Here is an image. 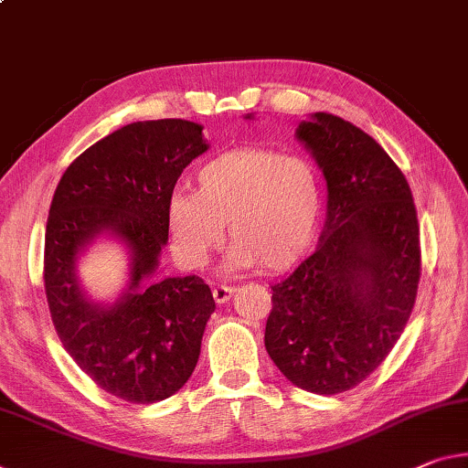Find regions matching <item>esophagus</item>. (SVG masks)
<instances>
[{
	"label": "esophagus",
	"instance_id": "obj_1",
	"mask_svg": "<svg viewBox=\"0 0 468 468\" xmlns=\"http://www.w3.org/2000/svg\"><path fill=\"white\" fill-rule=\"evenodd\" d=\"M233 293H235V287H231V285H217L212 289V295H214V300H217V303L229 302L233 298Z\"/></svg>",
	"mask_w": 468,
	"mask_h": 468
}]
</instances>
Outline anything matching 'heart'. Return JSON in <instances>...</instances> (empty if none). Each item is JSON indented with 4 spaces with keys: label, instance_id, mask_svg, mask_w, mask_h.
<instances>
[{
    "label": "heart",
    "instance_id": "1",
    "mask_svg": "<svg viewBox=\"0 0 468 468\" xmlns=\"http://www.w3.org/2000/svg\"><path fill=\"white\" fill-rule=\"evenodd\" d=\"M194 194L168 204L170 246L181 266L199 271L233 243L227 269L283 272L306 254L321 218L323 194L313 162L264 147H239L197 168Z\"/></svg>",
    "mask_w": 468,
    "mask_h": 468
}]
</instances>
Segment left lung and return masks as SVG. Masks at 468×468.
I'll list each match as a JSON object with an SVG mask.
<instances>
[{"label": "left lung", "mask_w": 468, "mask_h": 468, "mask_svg": "<svg viewBox=\"0 0 468 468\" xmlns=\"http://www.w3.org/2000/svg\"><path fill=\"white\" fill-rule=\"evenodd\" d=\"M295 137L327 181V218L314 254L271 287L264 346L293 385L333 396L365 381L410 318L417 207L402 170L356 124L316 112Z\"/></svg>", "instance_id": "1"}]
</instances>
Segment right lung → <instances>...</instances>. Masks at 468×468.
Here are the masks:
<instances>
[{
  "mask_svg": "<svg viewBox=\"0 0 468 468\" xmlns=\"http://www.w3.org/2000/svg\"><path fill=\"white\" fill-rule=\"evenodd\" d=\"M202 124L131 122L66 168L49 206L43 279L64 350L98 388L133 404L179 391L194 373L217 308L196 274L152 281L168 241L166 214L183 168L207 150ZM101 234L130 251V283L114 304L86 298L76 262Z\"/></svg>",
  "mask_w": 468,
  "mask_h": 468,
  "instance_id": "add662e5",
  "label": "right lung"
}]
</instances>
